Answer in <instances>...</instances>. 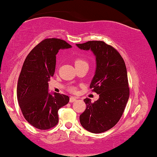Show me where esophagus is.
I'll return each instance as SVG.
<instances>
[{"label": "esophagus", "instance_id": "1", "mask_svg": "<svg viewBox=\"0 0 157 157\" xmlns=\"http://www.w3.org/2000/svg\"><path fill=\"white\" fill-rule=\"evenodd\" d=\"M76 101V98H75V97H71L70 98V99H69V102L70 103H74V102H75Z\"/></svg>", "mask_w": 157, "mask_h": 157}]
</instances>
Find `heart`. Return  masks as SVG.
Listing matches in <instances>:
<instances>
[{
  "label": "heart",
  "instance_id": "obj_1",
  "mask_svg": "<svg viewBox=\"0 0 157 157\" xmlns=\"http://www.w3.org/2000/svg\"><path fill=\"white\" fill-rule=\"evenodd\" d=\"M86 63V62L82 59H76V61H75V66H77V65L80 64V63ZM71 91H75V88L71 87Z\"/></svg>",
  "mask_w": 157,
  "mask_h": 157
}]
</instances>
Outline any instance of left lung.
Listing matches in <instances>:
<instances>
[{
    "instance_id": "left-lung-1",
    "label": "left lung",
    "mask_w": 157,
    "mask_h": 157,
    "mask_svg": "<svg viewBox=\"0 0 157 157\" xmlns=\"http://www.w3.org/2000/svg\"><path fill=\"white\" fill-rule=\"evenodd\" d=\"M76 45L94 54L96 65L90 88L99 95L94 103L89 98L84 99L86 108L79 117L80 122L88 132H103L117 123L128 101L125 63L116 49L102 41H88Z\"/></svg>"
}]
</instances>
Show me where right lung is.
I'll use <instances>...</instances> for the list:
<instances>
[{"label":"right lung","instance_id":"add662e5","mask_svg":"<svg viewBox=\"0 0 157 157\" xmlns=\"http://www.w3.org/2000/svg\"><path fill=\"white\" fill-rule=\"evenodd\" d=\"M71 48L64 40L45 39L32 49L25 60L17 81V98L22 115L29 124L48 129L58 123V110L69 103L68 95L49 93L50 78L59 49Z\"/></svg>","mask_w":157,"mask_h":157}]
</instances>
